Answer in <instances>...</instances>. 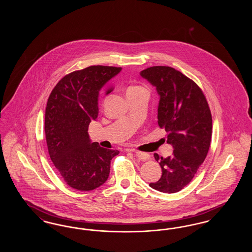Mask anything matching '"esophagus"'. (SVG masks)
<instances>
[{
    "label": "esophagus",
    "mask_w": 252,
    "mask_h": 252,
    "mask_svg": "<svg viewBox=\"0 0 252 252\" xmlns=\"http://www.w3.org/2000/svg\"><path fill=\"white\" fill-rule=\"evenodd\" d=\"M134 154L141 160H147L150 158V155L147 153H144V152H134Z\"/></svg>",
    "instance_id": "obj_1"
}]
</instances>
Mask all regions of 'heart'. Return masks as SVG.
Listing matches in <instances>:
<instances>
[{"instance_id": "heart-1", "label": "heart", "mask_w": 252, "mask_h": 252, "mask_svg": "<svg viewBox=\"0 0 252 252\" xmlns=\"http://www.w3.org/2000/svg\"><path fill=\"white\" fill-rule=\"evenodd\" d=\"M139 89H142V88H140V87H132L129 90H139Z\"/></svg>"}]
</instances>
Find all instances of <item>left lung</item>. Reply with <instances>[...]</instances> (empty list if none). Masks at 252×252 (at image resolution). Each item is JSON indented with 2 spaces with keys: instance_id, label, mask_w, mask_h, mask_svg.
<instances>
[{
  "instance_id": "obj_1",
  "label": "left lung",
  "mask_w": 252,
  "mask_h": 252,
  "mask_svg": "<svg viewBox=\"0 0 252 252\" xmlns=\"http://www.w3.org/2000/svg\"><path fill=\"white\" fill-rule=\"evenodd\" d=\"M156 87L159 95L158 124L167 132L172 156L154 154L162 170L160 179L149 186L173 193L188 185L208 154L213 130L212 114L201 89L180 71L153 66L141 73Z\"/></svg>"
}]
</instances>
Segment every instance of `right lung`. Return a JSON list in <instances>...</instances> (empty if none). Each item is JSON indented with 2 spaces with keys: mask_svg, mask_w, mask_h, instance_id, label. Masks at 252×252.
Returning <instances> with one entry per match:
<instances>
[{
  "mask_svg": "<svg viewBox=\"0 0 252 252\" xmlns=\"http://www.w3.org/2000/svg\"><path fill=\"white\" fill-rule=\"evenodd\" d=\"M121 70L97 65L74 71L61 78L49 96L44 123L49 155L62 179L75 190L92 191L104 184L110 160L119 154L92 143L88 129L98 116L100 95Z\"/></svg>",
  "mask_w": 252,
  "mask_h": 252,
  "instance_id": "add662e5",
  "label": "right lung"
}]
</instances>
